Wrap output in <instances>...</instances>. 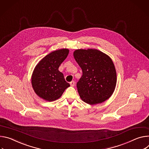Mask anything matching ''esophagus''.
<instances>
[{
	"mask_svg": "<svg viewBox=\"0 0 149 149\" xmlns=\"http://www.w3.org/2000/svg\"><path fill=\"white\" fill-rule=\"evenodd\" d=\"M70 84L71 86H74V85H75V81H72L70 83Z\"/></svg>",
	"mask_w": 149,
	"mask_h": 149,
	"instance_id": "esophagus-1",
	"label": "esophagus"
}]
</instances>
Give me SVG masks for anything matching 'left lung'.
Masks as SVG:
<instances>
[{
	"instance_id": "obj_1",
	"label": "left lung",
	"mask_w": 149,
	"mask_h": 149,
	"mask_svg": "<svg viewBox=\"0 0 149 149\" xmlns=\"http://www.w3.org/2000/svg\"><path fill=\"white\" fill-rule=\"evenodd\" d=\"M73 56L83 74L77 83L81 100L89 105L109 99L117 84V72L112 59L96 49H78Z\"/></svg>"
}]
</instances>
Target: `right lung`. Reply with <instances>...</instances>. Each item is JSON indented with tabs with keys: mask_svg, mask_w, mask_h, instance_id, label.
I'll return each instance as SVG.
<instances>
[{
	"mask_svg": "<svg viewBox=\"0 0 149 149\" xmlns=\"http://www.w3.org/2000/svg\"><path fill=\"white\" fill-rule=\"evenodd\" d=\"M69 53L68 48L58 49L47 55L36 65L32 74L31 84L35 93L44 100L52 102L58 100L70 86L58 70Z\"/></svg>",
	"mask_w": 149,
	"mask_h": 149,
	"instance_id": "1",
	"label": "right lung"
}]
</instances>
